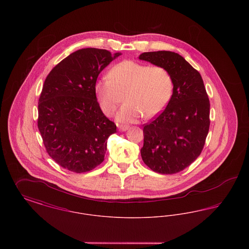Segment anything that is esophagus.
<instances>
[{
  "instance_id": "esophagus-1",
  "label": "esophagus",
  "mask_w": 249,
  "mask_h": 249,
  "mask_svg": "<svg viewBox=\"0 0 249 249\" xmlns=\"http://www.w3.org/2000/svg\"><path fill=\"white\" fill-rule=\"evenodd\" d=\"M128 129H129V127L126 126V125H119V130L120 131H125V130H127Z\"/></svg>"
}]
</instances>
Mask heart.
I'll list each match as a JSON object with an SVG mask.
<instances>
[{"mask_svg":"<svg viewBox=\"0 0 249 249\" xmlns=\"http://www.w3.org/2000/svg\"><path fill=\"white\" fill-rule=\"evenodd\" d=\"M174 79L163 66H148L134 60H123L108 71V78L95 82L94 90L103 112L111 116L122 101L117 119L135 122L160 114L174 93Z\"/></svg>","mask_w":249,"mask_h":249,"instance_id":"obj_1","label":"heart"}]
</instances>
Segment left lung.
<instances>
[{"instance_id":"obj_1","label":"left lung","mask_w":249,"mask_h":249,"mask_svg":"<svg viewBox=\"0 0 249 249\" xmlns=\"http://www.w3.org/2000/svg\"><path fill=\"white\" fill-rule=\"evenodd\" d=\"M139 59L165 67L175 85L165 109L143 126L142 160L156 173L177 174L201 153L210 126L209 98L200 72L178 53L144 52Z\"/></svg>"}]
</instances>
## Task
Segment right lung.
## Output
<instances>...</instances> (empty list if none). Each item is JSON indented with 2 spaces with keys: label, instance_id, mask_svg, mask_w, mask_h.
Returning <instances> with one entry per match:
<instances>
[{
  "label": "right lung",
  "instance_id": "obj_1",
  "mask_svg": "<svg viewBox=\"0 0 249 249\" xmlns=\"http://www.w3.org/2000/svg\"><path fill=\"white\" fill-rule=\"evenodd\" d=\"M120 53L82 48L48 73L38 102V129L48 155L59 166L86 173L100 165L107 139L117 130L95 94L98 75Z\"/></svg>",
  "mask_w": 249,
  "mask_h": 249
}]
</instances>
